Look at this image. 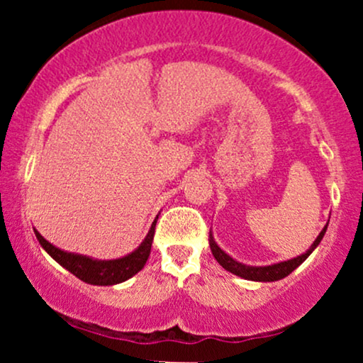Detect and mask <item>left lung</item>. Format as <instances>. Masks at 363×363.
I'll use <instances>...</instances> for the list:
<instances>
[{
    "mask_svg": "<svg viewBox=\"0 0 363 363\" xmlns=\"http://www.w3.org/2000/svg\"><path fill=\"white\" fill-rule=\"evenodd\" d=\"M326 227L323 228V232H320L318 239L314 240V244H312V247L307 251L306 254H302V256H297L294 257V259L290 261H283V262H278V264H272V266H259V268H256V266H245L242 262H237L235 259H232L228 254H225L222 249L218 247V245L215 244L213 237H211V232H210V247H211V252H213L215 259L220 262V266H223L227 272L237 274V277L240 278H245V280H254V281H277V280H281V278L289 277V274L294 272L297 266H301L303 261L307 259V257L311 256V252L314 251L315 247H318L320 240H323L324 234H326Z\"/></svg>",
    "mask_w": 363,
    "mask_h": 363,
    "instance_id": "8db88e82",
    "label": "left lung"
}]
</instances>
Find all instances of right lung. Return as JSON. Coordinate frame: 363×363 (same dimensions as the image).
<instances>
[{"label": "right lung", "instance_id": "obj_1", "mask_svg": "<svg viewBox=\"0 0 363 363\" xmlns=\"http://www.w3.org/2000/svg\"><path fill=\"white\" fill-rule=\"evenodd\" d=\"M155 225L157 220L152 223V228H150L148 235L145 237L143 244H141L135 252L114 261H95L90 259V257L78 256V254L65 252L61 251V249L54 247L51 242H48L37 230L35 237L37 240H39V244L49 252V256L54 257L62 268L68 269L69 273H73L74 277L80 278L82 281L90 283V285H116V283L128 280L133 274L141 272L143 266L147 264L150 251H152L153 235H155Z\"/></svg>", "mask_w": 363, "mask_h": 363}]
</instances>
